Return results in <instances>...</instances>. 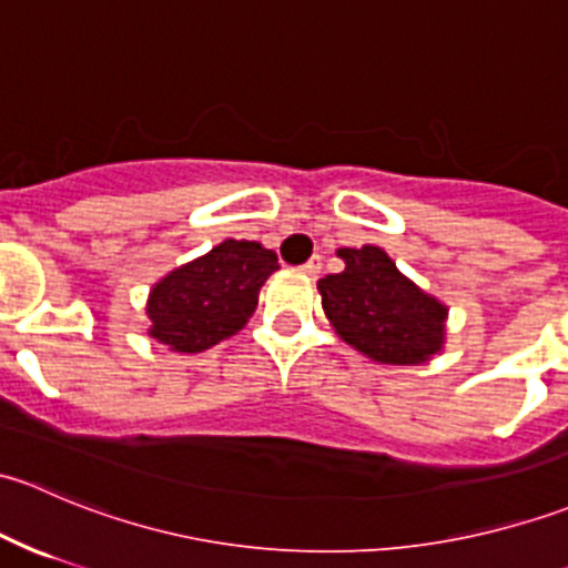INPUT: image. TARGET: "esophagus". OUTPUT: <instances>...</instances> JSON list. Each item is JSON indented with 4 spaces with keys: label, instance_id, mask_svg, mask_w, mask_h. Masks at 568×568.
Wrapping results in <instances>:
<instances>
[{
    "label": "esophagus",
    "instance_id": "1",
    "mask_svg": "<svg viewBox=\"0 0 568 568\" xmlns=\"http://www.w3.org/2000/svg\"><path fill=\"white\" fill-rule=\"evenodd\" d=\"M302 272H305L307 277H318V272H321V257L313 255L311 261H307L305 266H302Z\"/></svg>",
    "mask_w": 568,
    "mask_h": 568
}]
</instances>
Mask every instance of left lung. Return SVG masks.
<instances>
[{
	"instance_id": "8db88e82",
	"label": "left lung",
	"mask_w": 568,
	"mask_h": 568,
	"mask_svg": "<svg viewBox=\"0 0 568 568\" xmlns=\"http://www.w3.org/2000/svg\"><path fill=\"white\" fill-rule=\"evenodd\" d=\"M341 274L318 280L332 329L374 363L423 365L445 348L448 305L412 283L382 247H343Z\"/></svg>"
}]
</instances>
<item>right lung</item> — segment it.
Masks as SVG:
<instances>
[{
  "instance_id": "right-lung-1",
  "label": "right lung",
  "mask_w": 568,
  "mask_h": 568,
  "mask_svg": "<svg viewBox=\"0 0 568 568\" xmlns=\"http://www.w3.org/2000/svg\"><path fill=\"white\" fill-rule=\"evenodd\" d=\"M277 268L274 250L225 239L153 283L145 305L148 335L178 354L216 346L244 329L263 283Z\"/></svg>"
}]
</instances>
